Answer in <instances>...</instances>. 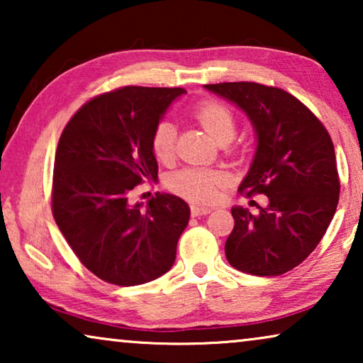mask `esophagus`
I'll return each mask as SVG.
<instances>
[{"label": "esophagus", "instance_id": "esophagus-1", "mask_svg": "<svg viewBox=\"0 0 363 363\" xmlns=\"http://www.w3.org/2000/svg\"><path fill=\"white\" fill-rule=\"evenodd\" d=\"M190 208H191V215L193 216H203V215H208V213L211 211L210 208L200 206V205H191Z\"/></svg>", "mask_w": 363, "mask_h": 363}]
</instances>
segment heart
Masks as SVG:
<instances>
[{
    "instance_id": "b5f03b06",
    "label": "heart",
    "mask_w": 363,
    "mask_h": 363,
    "mask_svg": "<svg viewBox=\"0 0 363 363\" xmlns=\"http://www.w3.org/2000/svg\"><path fill=\"white\" fill-rule=\"evenodd\" d=\"M193 116L205 128L213 140L221 143L231 142L236 135L238 122L233 111L218 101H205L198 104ZM177 125L168 118H163L153 127L152 152L157 160L170 162L175 153ZM225 173L203 167H186L173 172L167 178V186L177 195L198 203H210L218 195V186L225 182Z\"/></svg>"
}]
</instances>
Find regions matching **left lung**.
I'll use <instances>...</instances> for the list:
<instances>
[{
  "mask_svg": "<svg viewBox=\"0 0 363 363\" xmlns=\"http://www.w3.org/2000/svg\"><path fill=\"white\" fill-rule=\"evenodd\" d=\"M236 104L256 130L257 147L240 193H262L252 215L233 206L226 259L252 276H281L299 266L324 238L339 203L334 143L322 122L289 92L256 82L206 84Z\"/></svg>",
  "mask_w": 363,
  "mask_h": 363,
  "instance_id": "obj_1",
  "label": "left lung"
}]
</instances>
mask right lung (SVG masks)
<instances>
[{"instance_id": "obj_1", "label": "right lung", "mask_w": 363, "mask_h": 363, "mask_svg": "<svg viewBox=\"0 0 363 363\" xmlns=\"http://www.w3.org/2000/svg\"><path fill=\"white\" fill-rule=\"evenodd\" d=\"M185 92L116 89L84 104L64 127L54 160L52 215L74 255L99 279L145 284L175 262L190 206L168 193L132 205L130 193L158 178L153 127Z\"/></svg>"}]
</instances>
